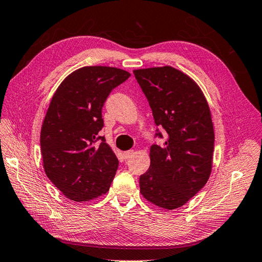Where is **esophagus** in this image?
I'll use <instances>...</instances> for the list:
<instances>
[{"mask_svg":"<svg viewBox=\"0 0 262 262\" xmlns=\"http://www.w3.org/2000/svg\"><path fill=\"white\" fill-rule=\"evenodd\" d=\"M133 152H135V151L133 150H129V151H124L123 152V157H124V159H129L130 157L133 155Z\"/></svg>","mask_w":262,"mask_h":262,"instance_id":"esophagus-1","label":"esophagus"}]
</instances>
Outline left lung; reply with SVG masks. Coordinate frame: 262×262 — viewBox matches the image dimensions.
<instances>
[{
    "label": "left lung",
    "instance_id": "8db88e82",
    "mask_svg": "<svg viewBox=\"0 0 262 262\" xmlns=\"http://www.w3.org/2000/svg\"><path fill=\"white\" fill-rule=\"evenodd\" d=\"M155 123L166 131L164 146L150 147V167L140 176L148 202L171 211L204 187L213 165L214 129L201 87L171 66L136 69ZM157 136L162 138L161 133Z\"/></svg>",
    "mask_w": 262,
    "mask_h": 262
}]
</instances>
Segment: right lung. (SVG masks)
<instances>
[{
	"label": "right lung",
	"mask_w": 262,
	"mask_h": 262,
	"mask_svg": "<svg viewBox=\"0 0 262 262\" xmlns=\"http://www.w3.org/2000/svg\"><path fill=\"white\" fill-rule=\"evenodd\" d=\"M130 76L116 67L85 66L69 74L52 96L40 146L46 175L67 199L87 202L110 189L119 160L98 136L102 107L111 91Z\"/></svg>",
	"instance_id": "1"
}]
</instances>
